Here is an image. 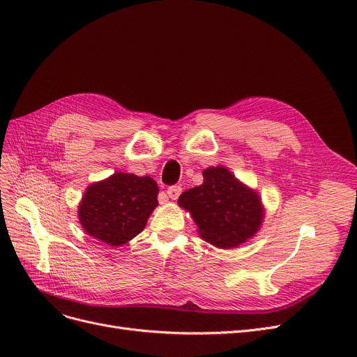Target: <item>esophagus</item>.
Returning <instances> with one entry per match:
<instances>
[{
    "label": "esophagus",
    "mask_w": 357,
    "mask_h": 357,
    "mask_svg": "<svg viewBox=\"0 0 357 357\" xmlns=\"http://www.w3.org/2000/svg\"><path fill=\"white\" fill-rule=\"evenodd\" d=\"M167 195H168L169 199L176 200V199H178V196L181 195V188H180V185H172V188H168Z\"/></svg>",
    "instance_id": "34e87169"
}]
</instances>
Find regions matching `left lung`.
<instances>
[{"mask_svg": "<svg viewBox=\"0 0 357 357\" xmlns=\"http://www.w3.org/2000/svg\"><path fill=\"white\" fill-rule=\"evenodd\" d=\"M177 203L192 215L202 238L224 250L252 238L266 211L260 195L224 165L203 169V183L181 193Z\"/></svg>", "mask_w": 357, "mask_h": 357, "instance_id": "left-lung-1", "label": "left lung"}]
</instances>
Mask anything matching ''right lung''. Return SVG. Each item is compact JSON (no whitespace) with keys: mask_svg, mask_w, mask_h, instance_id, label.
<instances>
[{"mask_svg":"<svg viewBox=\"0 0 357 357\" xmlns=\"http://www.w3.org/2000/svg\"><path fill=\"white\" fill-rule=\"evenodd\" d=\"M158 184L144 176L117 172L90 184L78 206L86 234L112 247H121L141 234L158 206Z\"/></svg>","mask_w":357,"mask_h":357,"instance_id":"right-lung-1","label":"right lung"}]
</instances>
